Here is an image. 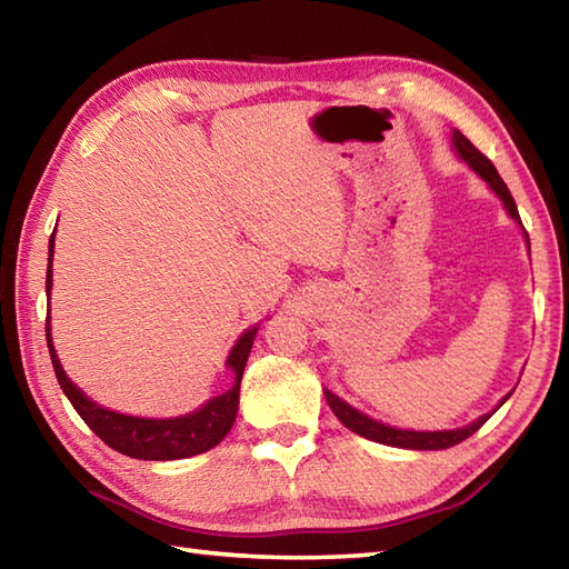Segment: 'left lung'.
I'll use <instances>...</instances> for the list:
<instances>
[{
    "mask_svg": "<svg viewBox=\"0 0 569 569\" xmlns=\"http://www.w3.org/2000/svg\"><path fill=\"white\" fill-rule=\"evenodd\" d=\"M453 144H456V152L463 157V160L478 171V174L490 183L492 187V191L501 198V203H505V208L509 210V216L513 218V220H519L521 222V218H519V210H517V203H513V198H511V193H509V189H507V183L501 181V177H499V171L495 169V164L487 160V157L475 148V144L460 133V130H453ZM528 237V234H526ZM325 398H327V405H329V409H332V412L337 415V419L341 421V425H345L347 429H351L353 433H359V436H363V439H371V441H376V443H386V446H398V448H415V451H439V448H451V446H456V443H460V441H466L468 436H472L475 431H478L487 419H490V415H485V417H480L478 421H472L470 427H466V429H453V431H405V429H392V427H386V425H380V421H376V419H371V417H366V415H361L359 409H353L351 405H347L345 400H339L335 392H329V390H325ZM509 398V395H507ZM505 398V400H507ZM501 400V402H505Z\"/></svg>",
    "mask_w": 569,
    "mask_h": 569,
    "instance_id": "left-lung-1",
    "label": "left lung"
}]
</instances>
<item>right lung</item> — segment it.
I'll return each instance as SVG.
<instances>
[{"label":"right lung","mask_w":569,"mask_h":569,"mask_svg":"<svg viewBox=\"0 0 569 569\" xmlns=\"http://www.w3.org/2000/svg\"><path fill=\"white\" fill-rule=\"evenodd\" d=\"M56 237V232H52ZM50 237L48 244V273H46V293L50 296L52 286V244L56 240ZM257 327L247 329V332L237 339L234 349L230 351L228 366L234 371V386L218 395L210 402H206L201 409H196L193 415L187 417H174V419H140V417H126L118 412H109V409L99 407L84 398L82 390L72 386V380L64 376L62 366L58 361V353L52 349L50 339V327L46 320V339H48V351L52 368H56V376L62 392L68 395V400L77 409V415L84 419V425L94 431L99 439L111 446L113 451L140 458V460H179V458H191L198 453H206L210 448L218 446L228 431L234 425L237 417V405H240V382L247 366L249 349L254 345Z\"/></svg>","instance_id":"obj_1"}]
</instances>
